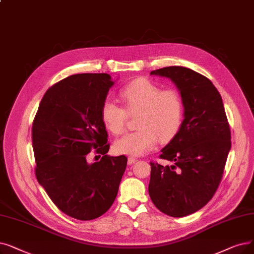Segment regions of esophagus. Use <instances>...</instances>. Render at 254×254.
Listing matches in <instances>:
<instances>
[{"mask_svg":"<svg viewBox=\"0 0 254 254\" xmlns=\"http://www.w3.org/2000/svg\"><path fill=\"white\" fill-rule=\"evenodd\" d=\"M138 160L136 159V158H133V157H129L128 159H127V164L128 165H131V164H134V163H136Z\"/></svg>","mask_w":254,"mask_h":254,"instance_id":"esophagus-1","label":"esophagus"}]
</instances>
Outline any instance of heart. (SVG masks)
I'll list each match as a JSON object with an SVG mask.
<instances>
[{
  "instance_id": "heart-1",
  "label": "heart",
  "mask_w": 254,
  "mask_h": 254,
  "mask_svg": "<svg viewBox=\"0 0 254 254\" xmlns=\"http://www.w3.org/2000/svg\"><path fill=\"white\" fill-rule=\"evenodd\" d=\"M124 108L107 100L101 108V118L106 128L120 135L126 128L127 115H136L137 129L127 133L114 143V150L120 154L138 157L156 146L158 140L166 143L180 131L185 103L180 91L164 89L146 79H137L120 91Z\"/></svg>"
}]
</instances>
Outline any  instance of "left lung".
Listing matches in <instances>:
<instances>
[{
  "mask_svg": "<svg viewBox=\"0 0 254 254\" xmlns=\"http://www.w3.org/2000/svg\"><path fill=\"white\" fill-rule=\"evenodd\" d=\"M170 79L185 103L180 131L161 151L170 166L150 162L148 193L153 204L171 217H185L212 199L221 182L228 152L230 128L217 88L206 76L183 66L153 70Z\"/></svg>",
  "mask_w": 254,
  "mask_h": 254,
  "instance_id": "obj_1",
  "label": "left lung"
}]
</instances>
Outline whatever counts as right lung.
<instances>
[{
  "instance_id": "add662e5",
  "label": "right lung",
  "mask_w": 254,
  "mask_h": 254,
  "mask_svg": "<svg viewBox=\"0 0 254 254\" xmlns=\"http://www.w3.org/2000/svg\"><path fill=\"white\" fill-rule=\"evenodd\" d=\"M114 85L108 73H79L49 88L32 126L35 174L64 214L87 221L113 204L127 159L110 157L101 108ZM92 148L103 154L89 164Z\"/></svg>"
}]
</instances>
